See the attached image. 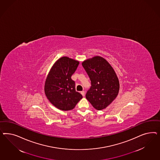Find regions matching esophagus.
I'll list each match as a JSON object with an SVG mask.
<instances>
[{"label": "esophagus", "instance_id": "34e87169", "mask_svg": "<svg viewBox=\"0 0 160 160\" xmlns=\"http://www.w3.org/2000/svg\"><path fill=\"white\" fill-rule=\"evenodd\" d=\"M80 93L82 94V96H84V94H85V92H84V91H82V92H81Z\"/></svg>", "mask_w": 160, "mask_h": 160}]
</instances>
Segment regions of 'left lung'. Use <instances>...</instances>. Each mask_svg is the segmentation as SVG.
<instances>
[{
	"mask_svg": "<svg viewBox=\"0 0 160 160\" xmlns=\"http://www.w3.org/2000/svg\"><path fill=\"white\" fill-rule=\"evenodd\" d=\"M92 86L86 97L92 107L98 110L105 109L118 94L120 82L116 73L105 58L96 56L83 61Z\"/></svg>",
	"mask_w": 160,
	"mask_h": 160,
	"instance_id": "1",
	"label": "left lung"
}]
</instances>
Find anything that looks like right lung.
Here are the masks:
<instances>
[{"label":"right lung","instance_id":"right-lung-1","mask_svg":"<svg viewBox=\"0 0 160 160\" xmlns=\"http://www.w3.org/2000/svg\"><path fill=\"white\" fill-rule=\"evenodd\" d=\"M79 62L66 56L62 57L50 68L44 84V92L54 106L63 111L73 109L82 95L76 91L72 76Z\"/></svg>","mask_w":160,"mask_h":160}]
</instances>
